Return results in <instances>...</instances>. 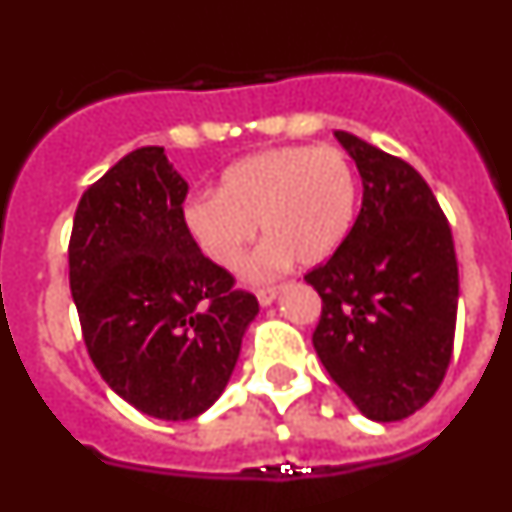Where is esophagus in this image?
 <instances>
[{"label": "esophagus", "instance_id": "34e87169", "mask_svg": "<svg viewBox=\"0 0 512 512\" xmlns=\"http://www.w3.org/2000/svg\"><path fill=\"white\" fill-rule=\"evenodd\" d=\"M256 297H259L261 305H271L274 302V297H277V287H259L256 289Z\"/></svg>", "mask_w": 512, "mask_h": 512}]
</instances>
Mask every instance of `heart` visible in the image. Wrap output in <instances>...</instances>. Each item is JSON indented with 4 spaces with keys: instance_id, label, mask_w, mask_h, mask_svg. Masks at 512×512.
I'll return each mask as SVG.
<instances>
[{
    "instance_id": "heart-1",
    "label": "heart",
    "mask_w": 512,
    "mask_h": 512,
    "mask_svg": "<svg viewBox=\"0 0 512 512\" xmlns=\"http://www.w3.org/2000/svg\"><path fill=\"white\" fill-rule=\"evenodd\" d=\"M356 212V174L338 148L289 146L253 153L223 171L215 197L197 194L182 210L184 228L220 269L241 264L261 225L264 246L251 277L277 274L292 259L315 266L336 253Z\"/></svg>"
}]
</instances>
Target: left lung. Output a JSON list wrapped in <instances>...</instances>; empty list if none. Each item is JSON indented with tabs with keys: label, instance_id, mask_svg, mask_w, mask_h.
I'll return each instance as SVG.
<instances>
[{
	"label": "left lung",
	"instance_id": "8db88e82",
	"mask_svg": "<svg viewBox=\"0 0 512 512\" xmlns=\"http://www.w3.org/2000/svg\"><path fill=\"white\" fill-rule=\"evenodd\" d=\"M364 184L354 228L305 274L323 300L312 346L366 418L402 420L436 395L449 369L459 266L449 220L402 158L336 130Z\"/></svg>",
	"mask_w": 512,
	"mask_h": 512
}]
</instances>
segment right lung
Listing matches in <instances>:
<instances>
[{
  "instance_id": "obj_1",
  "label": "right lung",
  "mask_w": 512,
  "mask_h": 512,
  "mask_svg": "<svg viewBox=\"0 0 512 512\" xmlns=\"http://www.w3.org/2000/svg\"><path fill=\"white\" fill-rule=\"evenodd\" d=\"M189 187L164 148L122 156L81 194L69 284L89 359L140 413H205L241 354L259 300L235 289L184 228Z\"/></svg>"
}]
</instances>
